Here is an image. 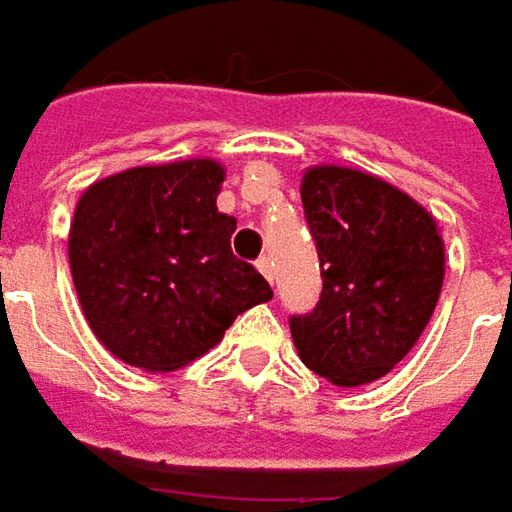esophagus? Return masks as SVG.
Segmentation results:
<instances>
[{"mask_svg": "<svg viewBox=\"0 0 512 512\" xmlns=\"http://www.w3.org/2000/svg\"><path fill=\"white\" fill-rule=\"evenodd\" d=\"M257 269H260V274H263L269 283H274V269H272V260H269V257H260V260H257Z\"/></svg>", "mask_w": 512, "mask_h": 512, "instance_id": "obj_1", "label": "esophagus"}]
</instances>
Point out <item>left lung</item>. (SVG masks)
<instances>
[{"instance_id":"left-lung-1","label":"left lung","mask_w":512,"mask_h":512,"mask_svg":"<svg viewBox=\"0 0 512 512\" xmlns=\"http://www.w3.org/2000/svg\"><path fill=\"white\" fill-rule=\"evenodd\" d=\"M323 294L291 317V340L314 374L340 388L385 377L431 320L445 243L433 215L377 175L320 164L300 184Z\"/></svg>"}]
</instances>
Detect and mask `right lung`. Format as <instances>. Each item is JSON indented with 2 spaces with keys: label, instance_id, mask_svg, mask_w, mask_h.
Returning a JSON list of instances; mask_svg holds the SVG:
<instances>
[{
  "label": "right lung",
  "instance_id": "right-lung-1",
  "mask_svg": "<svg viewBox=\"0 0 512 512\" xmlns=\"http://www.w3.org/2000/svg\"><path fill=\"white\" fill-rule=\"evenodd\" d=\"M226 169L189 158L107 175L84 189L67 255L87 323L113 357L175 371L223 340L235 317L272 300L232 255L238 221L218 212Z\"/></svg>",
  "mask_w": 512,
  "mask_h": 512
}]
</instances>
